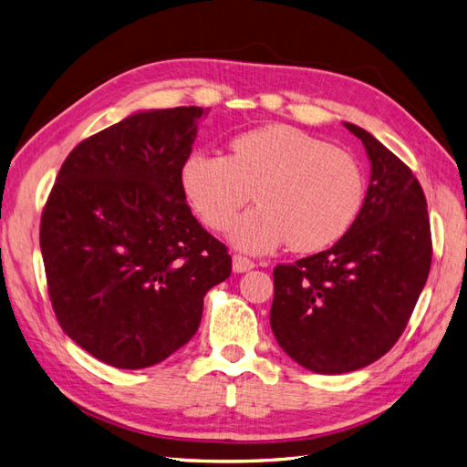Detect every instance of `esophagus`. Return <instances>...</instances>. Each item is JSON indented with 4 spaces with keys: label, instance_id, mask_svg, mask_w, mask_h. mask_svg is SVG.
<instances>
[{
    "label": "esophagus",
    "instance_id": "1",
    "mask_svg": "<svg viewBox=\"0 0 467 467\" xmlns=\"http://www.w3.org/2000/svg\"><path fill=\"white\" fill-rule=\"evenodd\" d=\"M233 269H234V273H246V271L254 269V263L251 259H246V256H243V254H234Z\"/></svg>",
    "mask_w": 467,
    "mask_h": 467
}]
</instances>
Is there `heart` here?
<instances>
[{"instance_id":"heart-1","label":"heart","mask_w":467,"mask_h":467,"mask_svg":"<svg viewBox=\"0 0 467 467\" xmlns=\"http://www.w3.org/2000/svg\"><path fill=\"white\" fill-rule=\"evenodd\" d=\"M181 182L188 202L213 231H226L246 253H269L289 243L313 253L349 231L365 198L359 162L321 138L289 124H269L234 136L228 156L194 152L184 161Z\"/></svg>"}]
</instances>
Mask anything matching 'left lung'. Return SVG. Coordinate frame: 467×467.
Returning <instances> with one entry per match:
<instances>
[{
    "label": "left lung",
    "mask_w": 467,
    "mask_h": 467,
    "mask_svg": "<svg viewBox=\"0 0 467 467\" xmlns=\"http://www.w3.org/2000/svg\"><path fill=\"white\" fill-rule=\"evenodd\" d=\"M371 162L359 214L331 249L275 269L271 329L305 369L371 365L400 339L428 281L431 233L421 184L363 128L345 122Z\"/></svg>",
    "instance_id": "obj_1"
}]
</instances>
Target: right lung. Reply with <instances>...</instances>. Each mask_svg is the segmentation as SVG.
<instances>
[{"label": "right lung", "instance_id": "right-lung-1", "mask_svg": "<svg viewBox=\"0 0 467 467\" xmlns=\"http://www.w3.org/2000/svg\"><path fill=\"white\" fill-rule=\"evenodd\" d=\"M208 110H138L78 144L39 228L47 291L69 339L118 369H144L192 339L226 246L192 216L181 182Z\"/></svg>", "mask_w": 467, "mask_h": 467}]
</instances>
